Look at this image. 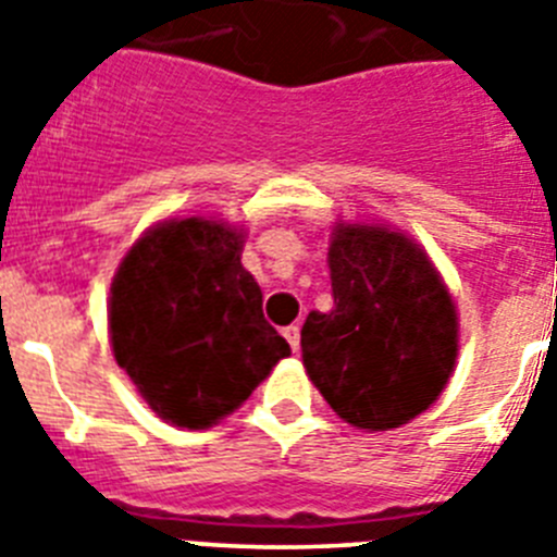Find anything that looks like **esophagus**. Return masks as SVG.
<instances>
[{"label": "esophagus", "instance_id": "34e87169", "mask_svg": "<svg viewBox=\"0 0 557 557\" xmlns=\"http://www.w3.org/2000/svg\"><path fill=\"white\" fill-rule=\"evenodd\" d=\"M284 337H287V343H289V348H293V351H298V348H301V329L295 326H287L284 329Z\"/></svg>", "mask_w": 557, "mask_h": 557}]
</instances>
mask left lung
Wrapping results in <instances>:
<instances>
[{
	"instance_id": "1",
	"label": "left lung",
	"mask_w": 557,
	"mask_h": 557,
	"mask_svg": "<svg viewBox=\"0 0 557 557\" xmlns=\"http://www.w3.org/2000/svg\"><path fill=\"white\" fill-rule=\"evenodd\" d=\"M332 312H309L304 368L357 430L385 432L435 405L457 359V309L421 245L385 225L337 223Z\"/></svg>"
}]
</instances>
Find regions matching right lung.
<instances>
[{
  "mask_svg": "<svg viewBox=\"0 0 557 557\" xmlns=\"http://www.w3.org/2000/svg\"><path fill=\"white\" fill-rule=\"evenodd\" d=\"M245 231L223 220L152 225L113 275V357L166 424L206 430L289 357L243 268Z\"/></svg>",
  "mask_w": 557,
  "mask_h": 557,
  "instance_id": "right-lung-1",
  "label": "right lung"
}]
</instances>
